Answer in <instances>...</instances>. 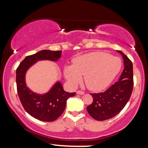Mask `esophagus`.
Segmentation results:
<instances>
[{
    "label": "esophagus",
    "mask_w": 148,
    "mask_h": 148,
    "mask_svg": "<svg viewBox=\"0 0 148 148\" xmlns=\"http://www.w3.org/2000/svg\"><path fill=\"white\" fill-rule=\"evenodd\" d=\"M76 93H77L78 95H84V92L82 91V90H78L77 92H76Z\"/></svg>",
    "instance_id": "34e87169"
}]
</instances>
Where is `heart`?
<instances>
[{"mask_svg": "<svg viewBox=\"0 0 148 148\" xmlns=\"http://www.w3.org/2000/svg\"><path fill=\"white\" fill-rule=\"evenodd\" d=\"M122 67L120 58L104 52H92L76 57L72 65L64 67L66 79L76 86L84 76V84L93 91L105 89L115 79Z\"/></svg>", "mask_w": 148, "mask_h": 148, "instance_id": "1", "label": "heart"}]
</instances>
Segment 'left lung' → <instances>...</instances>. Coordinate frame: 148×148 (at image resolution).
Wrapping results in <instances>:
<instances>
[{"instance_id": "1", "label": "left lung", "mask_w": 148, "mask_h": 148, "mask_svg": "<svg viewBox=\"0 0 148 148\" xmlns=\"http://www.w3.org/2000/svg\"><path fill=\"white\" fill-rule=\"evenodd\" d=\"M118 52L123 56L125 66L119 81L103 92L91 93L93 101L86 108L92 118L99 121L112 118L118 114L130 100L133 90L132 62L123 52Z\"/></svg>"}]
</instances>
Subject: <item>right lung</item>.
I'll list each match as a JSON object with an SVG mask.
<instances>
[{"label":"right lung","mask_w":148,"mask_h":148,"mask_svg":"<svg viewBox=\"0 0 148 148\" xmlns=\"http://www.w3.org/2000/svg\"><path fill=\"white\" fill-rule=\"evenodd\" d=\"M61 53L62 51H40L25 57L16 69V88L22 106L28 114L41 121L51 122L58 118L65 109L67 99L74 97L76 92H67L60 83L57 82L47 93L36 94L26 86L25 72L37 61H56L61 57Z\"/></svg>","instance_id":"add662e5"}]
</instances>
